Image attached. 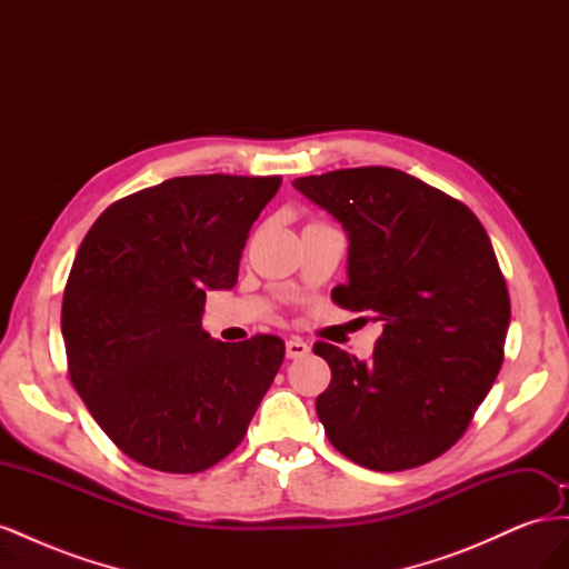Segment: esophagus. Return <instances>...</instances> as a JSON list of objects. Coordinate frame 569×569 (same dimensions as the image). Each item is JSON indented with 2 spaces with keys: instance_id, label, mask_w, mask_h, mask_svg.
I'll list each match as a JSON object with an SVG mask.
<instances>
[{
  "instance_id": "obj_1",
  "label": "esophagus",
  "mask_w": 569,
  "mask_h": 569,
  "mask_svg": "<svg viewBox=\"0 0 569 569\" xmlns=\"http://www.w3.org/2000/svg\"><path fill=\"white\" fill-rule=\"evenodd\" d=\"M308 353H311V347H308V343H306L303 339L291 337V339L287 341V358L297 360V358H303V356H308Z\"/></svg>"
}]
</instances>
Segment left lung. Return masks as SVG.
I'll return each instance as SVG.
<instances>
[{
  "mask_svg": "<svg viewBox=\"0 0 569 569\" xmlns=\"http://www.w3.org/2000/svg\"><path fill=\"white\" fill-rule=\"evenodd\" d=\"M349 232V282L337 306L382 320L370 360L327 341L332 382L316 401L349 460L401 472L465 435L503 366L510 297L491 239L462 201L387 166L297 178Z\"/></svg>",
  "mask_w": 569,
  "mask_h": 569,
  "instance_id": "1",
  "label": "left lung"
}]
</instances>
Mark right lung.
<instances>
[{"instance_id": "add662e5", "label": "right lung", "mask_w": 569, "mask_h": 569, "mask_svg": "<svg viewBox=\"0 0 569 569\" xmlns=\"http://www.w3.org/2000/svg\"><path fill=\"white\" fill-rule=\"evenodd\" d=\"M280 176H184L113 201L68 274V377L107 437L151 470H209L242 443L284 341H216L206 291L232 289Z\"/></svg>"}]
</instances>
